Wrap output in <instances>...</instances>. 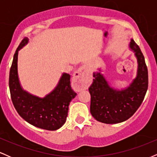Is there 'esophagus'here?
I'll list each match as a JSON object with an SVG mask.
<instances>
[{
  "mask_svg": "<svg viewBox=\"0 0 157 157\" xmlns=\"http://www.w3.org/2000/svg\"><path fill=\"white\" fill-rule=\"evenodd\" d=\"M82 70H83V67H80L73 74L72 80L77 91L86 89V86H87L86 75L82 72Z\"/></svg>",
  "mask_w": 157,
  "mask_h": 157,
  "instance_id": "1",
  "label": "esophagus"
}]
</instances>
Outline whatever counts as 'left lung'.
I'll return each instance as SVG.
<instances>
[{
  "label": "left lung",
  "instance_id": "1",
  "mask_svg": "<svg viewBox=\"0 0 157 157\" xmlns=\"http://www.w3.org/2000/svg\"><path fill=\"white\" fill-rule=\"evenodd\" d=\"M129 49L134 53L137 61L136 76L127 87L116 89L102 74L101 68L93 73L90 111L95 120L106 124H116L127 120L142 104L148 86V75L145 58L138 45L132 38Z\"/></svg>",
  "mask_w": 157,
  "mask_h": 157
}]
</instances>
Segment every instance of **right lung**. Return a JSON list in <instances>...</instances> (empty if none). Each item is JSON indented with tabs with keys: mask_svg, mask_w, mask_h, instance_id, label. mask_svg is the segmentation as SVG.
Here are the masks:
<instances>
[{
	"mask_svg": "<svg viewBox=\"0 0 157 157\" xmlns=\"http://www.w3.org/2000/svg\"><path fill=\"white\" fill-rule=\"evenodd\" d=\"M28 43V37L21 41L10 68L9 86L12 103L20 116L31 125L45 130H57L66 122L68 105L77 95L71 87V76L63 73L56 87L44 97L23 89L19 80L17 60L19 51Z\"/></svg>",
	"mask_w": 157,
	"mask_h": 157,
	"instance_id": "right-lung-1",
	"label": "right lung"
}]
</instances>
